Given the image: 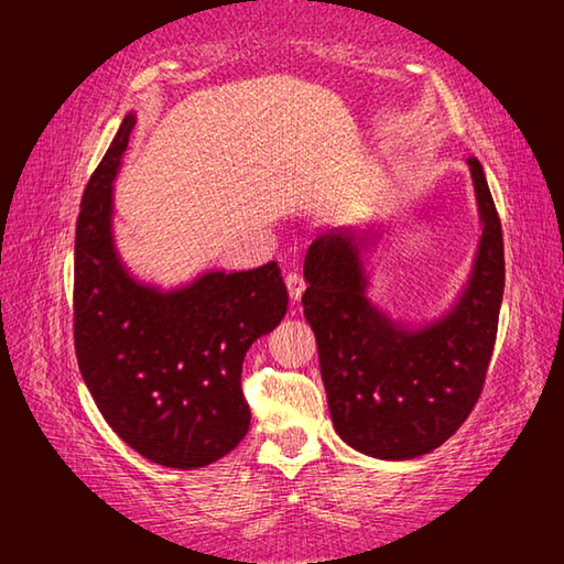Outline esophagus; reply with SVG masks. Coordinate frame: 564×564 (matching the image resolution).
<instances>
[{
    "label": "esophagus",
    "instance_id": "obj_1",
    "mask_svg": "<svg viewBox=\"0 0 564 564\" xmlns=\"http://www.w3.org/2000/svg\"><path fill=\"white\" fill-rule=\"evenodd\" d=\"M285 289H289V295H291V301L295 303V301H301V295H303V291H305V279L301 273H289L285 275Z\"/></svg>",
    "mask_w": 564,
    "mask_h": 564
}]
</instances>
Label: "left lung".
Instances as JSON below:
<instances>
[{"label":"left lung","instance_id":"obj_1","mask_svg":"<svg viewBox=\"0 0 564 564\" xmlns=\"http://www.w3.org/2000/svg\"><path fill=\"white\" fill-rule=\"evenodd\" d=\"M480 245L455 303L422 325L392 319L366 295L376 232L337 227L307 249L303 313L315 332L332 424L380 460H410L451 438L480 398L492 358L505 239L482 164L467 158Z\"/></svg>","mask_w":564,"mask_h":564}]
</instances>
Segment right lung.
<instances>
[{
  "label": "right lung",
  "instance_id": "right-lung-1",
  "mask_svg": "<svg viewBox=\"0 0 564 564\" xmlns=\"http://www.w3.org/2000/svg\"><path fill=\"white\" fill-rule=\"evenodd\" d=\"M135 113L123 118L84 188L75 235V351L106 422L130 448L194 470L249 431L242 364L289 310L275 261L210 269L164 291L135 279L113 242V178Z\"/></svg>",
  "mask_w": 564,
  "mask_h": 564
}]
</instances>
